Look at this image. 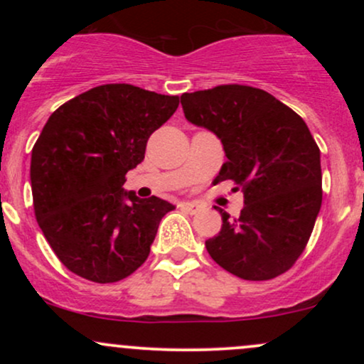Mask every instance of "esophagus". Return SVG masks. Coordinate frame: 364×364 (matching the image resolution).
<instances>
[{"instance_id": "34e87169", "label": "esophagus", "mask_w": 364, "mask_h": 364, "mask_svg": "<svg viewBox=\"0 0 364 364\" xmlns=\"http://www.w3.org/2000/svg\"><path fill=\"white\" fill-rule=\"evenodd\" d=\"M181 208L183 210L190 212V214H195V212H198L200 205H196V203H193V202H185V203H181Z\"/></svg>"}]
</instances>
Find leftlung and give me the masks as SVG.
<instances>
[{"instance_id": "8db88e82", "label": "left lung", "mask_w": 364, "mask_h": 364, "mask_svg": "<svg viewBox=\"0 0 364 364\" xmlns=\"http://www.w3.org/2000/svg\"><path fill=\"white\" fill-rule=\"evenodd\" d=\"M181 106L223 141L228 161L215 183L231 179L245 195L237 219L219 210L223 228L205 241L208 255L245 281L289 270L321 207L320 149L306 123L269 92L236 83L183 94Z\"/></svg>"}]
</instances>
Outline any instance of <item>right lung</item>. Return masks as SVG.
I'll return each instance as SVG.
<instances>
[{"label":"right lung","instance_id":"add662e5","mask_svg":"<svg viewBox=\"0 0 364 364\" xmlns=\"http://www.w3.org/2000/svg\"><path fill=\"white\" fill-rule=\"evenodd\" d=\"M179 106L129 83L83 92L49 116L31 161L34 212L63 265L87 281L128 277L147 260L173 203L124 191L149 136Z\"/></svg>","mask_w":364,"mask_h":364}]
</instances>
